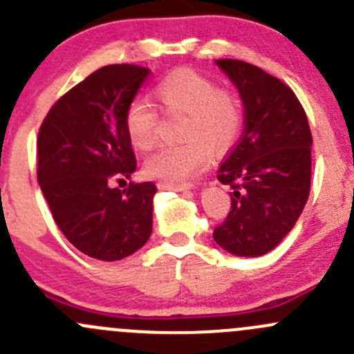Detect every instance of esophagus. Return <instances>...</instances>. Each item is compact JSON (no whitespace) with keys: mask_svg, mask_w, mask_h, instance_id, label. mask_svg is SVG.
<instances>
[{"mask_svg":"<svg viewBox=\"0 0 354 354\" xmlns=\"http://www.w3.org/2000/svg\"><path fill=\"white\" fill-rule=\"evenodd\" d=\"M157 187L160 188V190H173V192H187L190 190V187L188 185H171V183H164V181H160Z\"/></svg>","mask_w":354,"mask_h":354,"instance_id":"obj_1","label":"esophagus"}]
</instances>
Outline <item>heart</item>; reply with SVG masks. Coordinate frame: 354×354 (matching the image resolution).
<instances>
[{
  "label": "heart",
  "mask_w": 354,
  "mask_h": 354,
  "mask_svg": "<svg viewBox=\"0 0 354 354\" xmlns=\"http://www.w3.org/2000/svg\"><path fill=\"white\" fill-rule=\"evenodd\" d=\"M157 101L169 114H185L180 138L185 144L166 147L144 164L149 178L171 185H185L207 166L210 152L230 147L240 128L241 108L236 95L221 91L210 78L194 70H176L156 85ZM124 130L138 151L157 144V114L142 97L124 111Z\"/></svg>",
  "instance_id": "obj_1"
}]
</instances>
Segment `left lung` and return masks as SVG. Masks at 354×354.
<instances>
[{
	"instance_id": "obj_1",
	"label": "left lung",
	"mask_w": 354,
	"mask_h": 354,
	"mask_svg": "<svg viewBox=\"0 0 354 354\" xmlns=\"http://www.w3.org/2000/svg\"><path fill=\"white\" fill-rule=\"evenodd\" d=\"M240 92L245 131L217 171L233 188L214 241L236 257H260L292 230L310 195L312 133L295 92L262 68L216 59Z\"/></svg>"
}]
</instances>
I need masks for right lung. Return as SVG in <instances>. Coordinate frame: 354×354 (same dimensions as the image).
I'll use <instances>...</instances> for the list:
<instances>
[{
    "label": "right lung",
    "instance_id": "add662e5",
    "mask_svg": "<svg viewBox=\"0 0 354 354\" xmlns=\"http://www.w3.org/2000/svg\"><path fill=\"white\" fill-rule=\"evenodd\" d=\"M151 70L108 65L68 91L37 137V181L53 219L75 248L114 262L147 243L156 185L130 181L137 171L124 111Z\"/></svg>",
    "mask_w": 354,
    "mask_h": 354
}]
</instances>
